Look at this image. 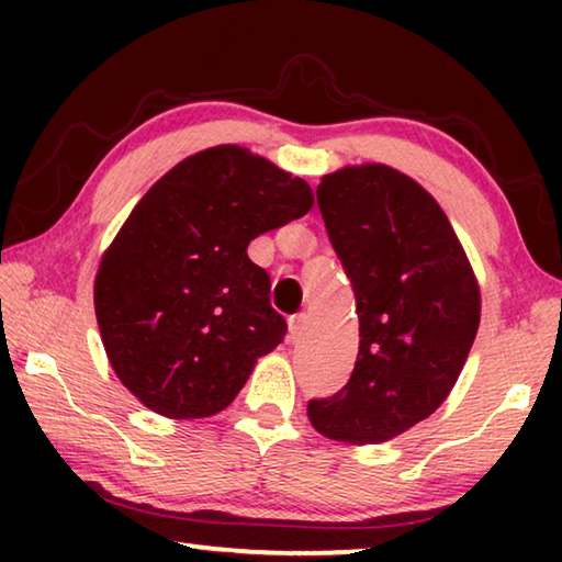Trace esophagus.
Instances as JSON below:
<instances>
[{"mask_svg":"<svg viewBox=\"0 0 562 562\" xmlns=\"http://www.w3.org/2000/svg\"><path fill=\"white\" fill-rule=\"evenodd\" d=\"M304 325H307V315H304V312H297V315L290 317V335H292V339H300L302 337Z\"/></svg>","mask_w":562,"mask_h":562,"instance_id":"34e87169","label":"esophagus"}]
</instances>
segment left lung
Returning <instances> with one entry per match:
<instances>
[{
  "label": "left lung",
  "instance_id": "obj_1",
  "mask_svg": "<svg viewBox=\"0 0 562 562\" xmlns=\"http://www.w3.org/2000/svg\"><path fill=\"white\" fill-rule=\"evenodd\" d=\"M317 205L357 297L359 355L337 394L310 398V422L335 441L394 439L459 379L479 331V284L439 203L394 168L325 176Z\"/></svg>",
  "mask_w": 562,
  "mask_h": 562
}]
</instances>
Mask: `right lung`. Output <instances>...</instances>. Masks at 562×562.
I'll return each mask as SVG.
<instances>
[{
    "mask_svg": "<svg viewBox=\"0 0 562 562\" xmlns=\"http://www.w3.org/2000/svg\"><path fill=\"white\" fill-rule=\"evenodd\" d=\"M312 203L302 178L240 146L180 160L140 198L93 288L103 347L131 394L170 418L233 404L288 335L247 245Z\"/></svg>",
    "mask_w": 562,
    "mask_h": 562,
    "instance_id": "add662e5",
    "label": "right lung"
}]
</instances>
